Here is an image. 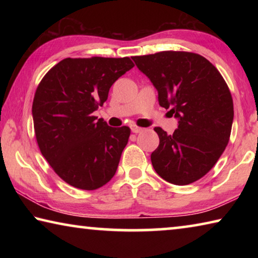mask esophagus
Wrapping results in <instances>:
<instances>
[{
  "mask_svg": "<svg viewBox=\"0 0 258 258\" xmlns=\"http://www.w3.org/2000/svg\"><path fill=\"white\" fill-rule=\"evenodd\" d=\"M131 131H132L133 133H140V132H142L143 128L139 127V126H135V125H133L132 127H131Z\"/></svg>",
  "mask_w": 258,
  "mask_h": 258,
  "instance_id": "1",
  "label": "esophagus"
}]
</instances>
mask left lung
Listing matches in <instances>:
<instances>
[{
    "label": "left lung",
    "mask_w": 258,
    "mask_h": 258,
    "mask_svg": "<svg viewBox=\"0 0 258 258\" xmlns=\"http://www.w3.org/2000/svg\"><path fill=\"white\" fill-rule=\"evenodd\" d=\"M132 59L156 87L160 106L178 120L172 135L155 127L159 137L151 154L155 171L176 185L199 180L229 142L233 101L228 85L215 66L197 53L163 51Z\"/></svg>",
    "instance_id": "8db88e82"
}]
</instances>
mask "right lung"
<instances>
[{
  "label": "right lung",
  "instance_id": "obj_1",
  "mask_svg": "<svg viewBox=\"0 0 258 258\" xmlns=\"http://www.w3.org/2000/svg\"><path fill=\"white\" fill-rule=\"evenodd\" d=\"M134 64L130 58H67L47 72L33 101L42 155L68 184L95 190L111 180L128 142L127 126L93 116L111 85Z\"/></svg>",
  "mask_w": 258,
  "mask_h": 258
}]
</instances>
